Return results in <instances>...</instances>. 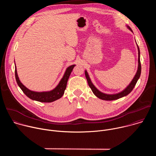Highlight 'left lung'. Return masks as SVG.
<instances>
[{"label":"left lung","instance_id":"8db88e82","mask_svg":"<svg viewBox=\"0 0 156 156\" xmlns=\"http://www.w3.org/2000/svg\"><path fill=\"white\" fill-rule=\"evenodd\" d=\"M128 28H129V30L132 31L131 29L128 27ZM133 32V31H132ZM138 46V70L135 76V77L133 78V80L131 81V82L130 83V84L125 89V90L118 93V94H104L101 91H99L98 89L93 85V84L92 83L90 76H89L87 71H85V76L86 78V80L87 81L88 83V85L90 87V88L91 89L92 91L93 92V93L94 94V95L96 96H97L98 98L102 99V100H105V101H113V100H116L118 99H120L121 98H123L124 96H126V95H128V94H129L131 91L133 90V88L135 86L138 79L140 77L141 75V62H140V49Z\"/></svg>","mask_w":156,"mask_h":156}]
</instances>
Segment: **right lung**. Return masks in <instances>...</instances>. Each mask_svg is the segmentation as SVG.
<instances>
[{
    "mask_svg": "<svg viewBox=\"0 0 156 156\" xmlns=\"http://www.w3.org/2000/svg\"><path fill=\"white\" fill-rule=\"evenodd\" d=\"M75 66V65H73L69 66V67L66 69L65 74L62 80H60V83H58V84L57 86L55 88H54L53 90L51 91L35 92L28 90L27 87H26L20 82L17 75L16 66L15 70V78L16 83L19 87L21 88V90L23 91V92L27 97H28L31 99L41 102H52L60 99L63 95L66 87V84H67L68 80Z\"/></svg>",
    "mask_w": 156,
    "mask_h": 156,
    "instance_id": "add662e5",
    "label": "right lung"
}]
</instances>
